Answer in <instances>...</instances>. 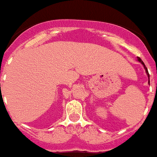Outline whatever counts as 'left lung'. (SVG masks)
<instances>
[{
    "label": "left lung",
    "mask_w": 157,
    "mask_h": 157,
    "mask_svg": "<svg viewBox=\"0 0 157 157\" xmlns=\"http://www.w3.org/2000/svg\"><path fill=\"white\" fill-rule=\"evenodd\" d=\"M137 59H138V61H140V62L141 63V64H143V65H144V69H145L146 73H147V75H148V79H149V74H148V69H147V68H146V66H145V65H144V62H143V61H142V60H141V59L140 58V57H137ZM148 84H149V85H150V81H149V80H148Z\"/></svg>",
    "instance_id": "left-lung-1"
}]
</instances>
